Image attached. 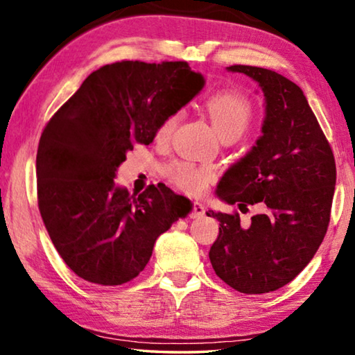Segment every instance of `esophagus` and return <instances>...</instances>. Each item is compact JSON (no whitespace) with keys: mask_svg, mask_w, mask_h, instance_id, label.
Masks as SVG:
<instances>
[{"mask_svg":"<svg viewBox=\"0 0 355 355\" xmlns=\"http://www.w3.org/2000/svg\"><path fill=\"white\" fill-rule=\"evenodd\" d=\"M203 214H205V207H203L200 202H194V203H192L191 218H200V216H203Z\"/></svg>","mask_w":355,"mask_h":355,"instance_id":"obj_1","label":"esophagus"}]
</instances>
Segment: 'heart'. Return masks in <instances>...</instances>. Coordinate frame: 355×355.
I'll return each instance as SVG.
<instances>
[{"label": "heart", "instance_id": "b5f03b06", "mask_svg": "<svg viewBox=\"0 0 355 355\" xmlns=\"http://www.w3.org/2000/svg\"><path fill=\"white\" fill-rule=\"evenodd\" d=\"M203 106L222 139H236L254 119V105L244 94L232 89H218L208 94ZM182 120V111H172L161 120L156 137L167 141ZM163 177L173 186L189 194H200L213 182L216 172L211 166L196 164L192 161L172 159L161 167Z\"/></svg>", "mask_w": 355, "mask_h": 355}]
</instances>
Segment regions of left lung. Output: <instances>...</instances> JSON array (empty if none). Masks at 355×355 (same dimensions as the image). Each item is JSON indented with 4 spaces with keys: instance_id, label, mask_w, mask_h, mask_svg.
Masks as SVG:
<instances>
[{
    "instance_id": "left-lung-1",
    "label": "left lung",
    "mask_w": 355,
    "mask_h": 355,
    "mask_svg": "<svg viewBox=\"0 0 355 355\" xmlns=\"http://www.w3.org/2000/svg\"><path fill=\"white\" fill-rule=\"evenodd\" d=\"M255 80L266 98L263 136L218 184L222 200L263 211L243 225L239 214L214 213L219 236L209 249L218 277L233 290H279L307 266L326 236L335 191L334 152L297 84L274 70L230 65Z\"/></svg>"
}]
</instances>
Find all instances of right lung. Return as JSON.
I'll use <instances>...</instances> for the list:
<instances>
[{"label": "right lung", "instance_id": "1", "mask_svg": "<svg viewBox=\"0 0 355 355\" xmlns=\"http://www.w3.org/2000/svg\"><path fill=\"white\" fill-rule=\"evenodd\" d=\"M203 84L184 61L107 64L48 120L35 159L39 211L78 277L103 286L133 280L156 238L191 211V202L163 183L136 197L114 177L128 150L148 146L161 120Z\"/></svg>", "mask_w": 355, "mask_h": 355}]
</instances>
